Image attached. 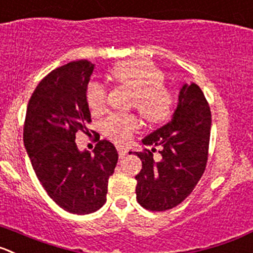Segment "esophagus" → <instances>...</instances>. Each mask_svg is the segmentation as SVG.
<instances>
[{"label":"esophagus","instance_id":"1","mask_svg":"<svg viewBox=\"0 0 253 253\" xmlns=\"http://www.w3.org/2000/svg\"><path fill=\"white\" fill-rule=\"evenodd\" d=\"M117 151H119V155H120V157H125V156H126V153H127V148H125L124 146H119V147H117Z\"/></svg>","mask_w":253,"mask_h":253}]
</instances>
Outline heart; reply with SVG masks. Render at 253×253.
Wrapping results in <instances>:
<instances>
[{
    "label": "heart",
    "instance_id": "heart-1",
    "mask_svg": "<svg viewBox=\"0 0 253 253\" xmlns=\"http://www.w3.org/2000/svg\"><path fill=\"white\" fill-rule=\"evenodd\" d=\"M113 80L133 91L131 106L150 124H161L171 116L174 98L162 82L165 75L147 60H129L113 66L110 71ZM87 103L93 112L105 107L106 91L100 84H91L87 88ZM138 122L132 115H111L103 121L102 131L111 140L125 143L137 131Z\"/></svg>",
    "mask_w": 253,
    "mask_h": 253
}]
</instances>
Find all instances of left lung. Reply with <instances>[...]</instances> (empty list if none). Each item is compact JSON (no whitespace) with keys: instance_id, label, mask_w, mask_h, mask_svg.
Here are the masks:
<instances>
[{"instance_id":"obj_1","label":"left lung","mask_w":253,"mask_h":253,"mask_svg":"<svg viewBox=\"0 0 253 253\" xmlns=\"http://www.w3.org/2000/svg\"><path fill=\"white\" fill-rule=\"evenodd\" d=\"M210 132L211 111L204 92L193 82L183 84L171 121L142 140L152 148L133 152L142 161L136 198L143 209L171 210L192 192L206 169ZM157 145L162 147L159 162L153 160Z\"/></svg>"}]
</instances>
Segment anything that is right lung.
<instances>
[{
    "mask_svg": "<svg viewBox=\"0 0 253 253\" xmlns=\"http://www.w3.org/2000/svg\"><path fill=\"white\" fill-rule=\"evenodd\" d=\"M94 65L73 61L51 72L31 96L26 111L23 143L47 195L65 211L87 214L105 205L108 178L119 160L107 140L93 153L80 151L79 131L91 122L87 86Z\"/></svg>",
    "mask_w": 253,
    "mask_h": 253,
    "instance_id": "add662e5",
    "label": "right lung"
}]
</instances>
